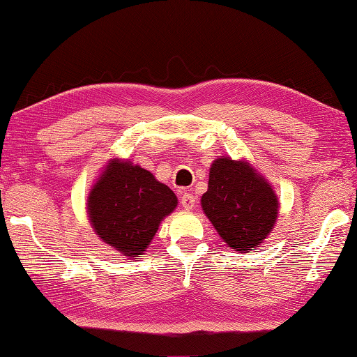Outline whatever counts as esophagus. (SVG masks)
Listing matches in <instances>:
<instances>
[{
	"label": "esophagus",
	"instance_id": "obj_1",
	"mask_svg": "<svg viewBox=\"0 0 357 357\" xmlns=\"http://www.w3.org/2000/svg\"><path fill=\"white\" fill-rule=\"evenodd\" d=\"M181 206H183L185 211L193 209V206H195V197L189 192L183 193V195H181Z\"/></svg>",
	"mask_w": 357,
	"mask_h": 357
}]
</instances>
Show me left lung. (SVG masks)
Wrapping results in <instances>:
<instances>
[{
  "label": "left lung",
  "mask_w": 357,
  "mask_h": 357,
  "mask_svg": "<svg viewBox=\"0 0 357 357\" xmlns=\"http://www.w3.org/2000/svg\"><path fill=\"white\" fill-rule=\"evenodd\" d=\"M279 197L250 162L222 155L209 168L202 209L229 249L257 250L279 215Z\"/></svg>",
  "instance_id": "1"
}]
</instances>
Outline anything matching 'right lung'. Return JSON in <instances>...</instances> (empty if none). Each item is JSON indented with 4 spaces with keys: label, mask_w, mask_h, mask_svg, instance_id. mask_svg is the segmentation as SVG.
I'll return each instance as SVG.
<instances>
[{
    "label": "right lung",
    "mask_w": 357,
    "mask_h": 357,
    "mask_svg": "<svg viewBox=\"0 0 357 357\" xmlns=\"http://www.w3.org/2000/svg\"><path fill=\"white\" fill-rule=\"evenodd\" d=\"M176 206L174 192L153 173L130 159L113 157L89 189L86 214L102 243L118 255L137 258Z\"/></svg>",
    "instance_id": "add662e5"
}]
</instances>
